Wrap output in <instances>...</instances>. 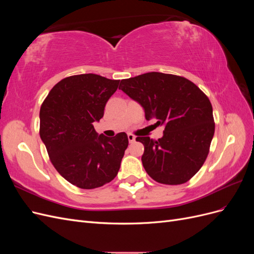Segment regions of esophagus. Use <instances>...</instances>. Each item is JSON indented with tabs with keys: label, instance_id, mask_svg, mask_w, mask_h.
Returning <instances> with one entry per match:
<instances>
[{
	"label": "esophagus",
	"instance_id": "obj_1",
	"mask_svg": "<svg viewBox=\"0 0 254 254\" xmlns=\"http://www.w3.org/2000/svg\"><path fill=\"white\" fill-rule=\"evenodd\" d=\"M128 141L129 143H133L135 141V136L131 133H128Z\"/></svg>",
	"mask_w": 254,
	"mask_h": 254
}]
</instances>
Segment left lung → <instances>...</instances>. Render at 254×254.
<instances>
[{
	"label": "left lung",
	"mask_w": 254,
	"mask_h": 254,
	"mask_svg": "<svg viewBox=\"0 0 254 254\" xmlns=\"http://www.w3.org/2000/svg\"><path fill=\"white\" fill-rule=\"evenodd\" d=\"M119 89L143 107L146 120L164 126L157 141L135 139L144 145L146 173L168 186L188 182L209 155L215 131L210 99L190 80L159 72L123 79Z\"/></svg>",
	"instance_id": "8db88e82"
}]
</instances>
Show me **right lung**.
Listing matches in <instances>:
<instances>
[{"label": "right lung", "instance_id": "obj_1", "mask_svg": "<svg viewBox=\"0 0 254 254\" xmlns=\"http://www.w3.org/2000/svg\"><path fill=\"white\" fill-rule=\"evenodd\" d=\"M120 80L96 74L64 78L53 87L40 108V137L52 164L77 188L103 187L118 175L128 137L98 134L93 126Z\"/></svg>", "mask_w": 254, "mask_h": 254}]
</instances>
